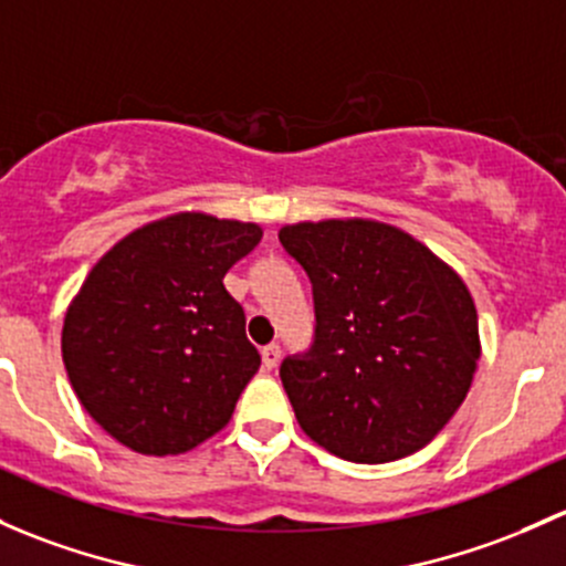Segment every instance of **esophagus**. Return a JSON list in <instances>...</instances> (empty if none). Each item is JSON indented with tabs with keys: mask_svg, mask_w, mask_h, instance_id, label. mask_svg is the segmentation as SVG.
I'll return each mask as SVG.
<instances>
[{
	"mask_svg": "<svg viewBox=\"0 0 566 566\" xmlns=\"http://www.w3.org/2000/svg\"><path fill=\"white\" fill-rule=\"evenodd\" d=\"M263 366L265 368H276L279 360H282V347L279 344H268V347H263Z\"/></svg>",
	"mask_w": 566,
	"mask_h": 566,
	"instance_id": "obj_1",
	"label": "esophagus"
}]
</instances>
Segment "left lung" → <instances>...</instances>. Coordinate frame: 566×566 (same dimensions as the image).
Listing matches in <instances>:
<instances>
[{
    "label": "left lung",
    "instance_id": "1",
    "mask_svg": "<svg viewBox=\"0 0 566 566\" xmlns=\"http://www.w3.org/2000/svg\"><path fill=\"white\" fill-rule=\"evenodd\" d=\"M279 241L312 279L314 347L282 363L312 442L355 463L426 448L467 398L483 347L463 279L377 219L295 222Z\"/></svg>",
    "mask_w": 566,
    "mask_h": 566
}]
</instances>
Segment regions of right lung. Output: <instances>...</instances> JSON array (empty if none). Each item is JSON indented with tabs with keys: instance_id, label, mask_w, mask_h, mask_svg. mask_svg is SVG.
Masks as SVG:
<instances>
[{
	"instance_id": "right-lung-1",
	"label": "right lung",
	"mask_w": 566,
	"mask_h": 566,
	"mask_svg": "<svg viewBox=\"0 0 566 566\" xmlns=\"http://www.w3.org/2000/svg\"><path fill=\"white\" fill-rule=\"evenodd\" d=\"M258 222L178 211L116 241L70 301L62 360L81 407L140 455H178L222 431L258 374L224 273Z\"/></svg>"
}]
</instances>
